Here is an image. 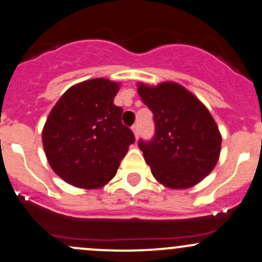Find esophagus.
I'll use <instances>...</instances> for the list:
<instances>
[{"label":"esophagus","instance_id":"34e87169","mask_svg":"<svg viewBox=\"0 0 262 262\" xmlns=\"http://www.w3.org/2000/svg\"><path fill=\"white\" fill-rule=\"evenodd\" d=\"M132 130H133V133H134V137H136V139H138V137H139V129H138V125H133L132 126Z\"/></svg>","mask_w":262,"mask_h":262}]
</instances>
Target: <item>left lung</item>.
Segmentation results:
<instances>
[{
	"mask_svg": "<svg viewBox=\"0 0 262 262\" xmlns=\"http://www.w3.org/2000/svg\"><path fill=\"white\" fill-rule=\"evenodd\" d=\"M138 94L152 110L156 125L153 139L138 143L154 178L173 189L200 183L221 152V133L211 113L177 82H139Z\"/></svg>",
	"mask_w": 262,
	"mask_h": 262,
	"instance_id": "left-lung-1",
	"label": "left lung"
}]
</instances>
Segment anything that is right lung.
<instances>
[{
	"instance_id": "right-lung-1",
	"label": "right lung",
	"mask_w": 262,
	"mask_h": 262,
	"mask_svg": "<svg viewBox=\"0 0 262 262\" xmlns=\"http://www.w3.org/2000/svg\"><path fill=\"white\" fill-rule=\"evenodd\" d=\"M119 86L104 78L79 82L51 109L42 129L43 149L54 172L69 184L105 186L136 140L123 125V109L114 105Z\"/></svg>"
}]
</instances>
